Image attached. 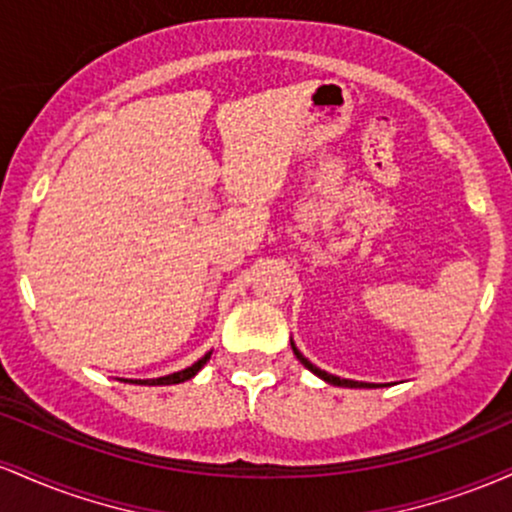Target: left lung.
I'll return each mask as SVG.
<instances>
[{"mask_svg": "<svg viewBox=\"0 0 512 512\" xmlns=\"http://www.w3.org/2000/svg\"><path fill=\"white\" fill-rule=\"evenodd\" d=\"M291 349H293V354H296V358L298 361L303 363L305 368L310 370V373H315L317 378H322L325 380V383H330V385H337V387H378L375 383H358V380H346V378H337V375H332V373H327V370H320L317 366H313V363L308 361V358H305L301 351L296 349V344L291 342Z\"/></svg>", "mask_w": 512, "mask_h": 512, "instance_id": "8db88e82", "label": "left lung"}]
</instances>
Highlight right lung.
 Segmentation results:
<instances>
[{
    "instance_id": "1",
    "label": "right lung",
    "mask_w": 512,
    "mask_h": 512,
    "mask_svg": "<svg viewBox=\"0 0 512 512\" xmlns=\"http://www.w3.org/2000/svg\"><path fill=\"white\" fill-rule=\"evenodd\" d=\"M209 356H211V351H209V354H204L202 358H199L197 363H192L190 368L178 370V373L163 375V378H154V380H134V383H137V385H178V383H185V380L195 378V375L199 373V370H202L204 363L209 361Z\"/></svg>"
}]
</instances>
